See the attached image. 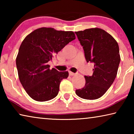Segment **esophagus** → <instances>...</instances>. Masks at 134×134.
<instances>
[{"mask_svg": "<svg viewBox=\"0 0 134 134\" xmlns=\"http://www.w3.org/2000/svg\"><path fill=\"white\" fill-rule=\"evenodd\" d=\"M69 75L70 76H74L75 75V73H74V72H72L71 71H69Z\"/></svg>", "mask_w": 134, "mask_h": 134, "instance_id": "obj_1", "label": "esophagus"}]
</instances>
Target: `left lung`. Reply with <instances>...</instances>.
<instances>
[{"label": "left lung", "mask_w": 134, "mask_h": 134, "mask_svg": "<svg viewBox=\"0 0 134 134\" xmlns=\"http://www.w3.org/2000/svg\"><path fill=\"white\" fill-rule=\"evenodd\" d=\"M87 63H93V73L86 76L85 86L76 90L81 98L99 99L105 93L117 75L121 57L118 42L112 35L98 28L75 32Z\"/></svg>", "instance_id": "1"}]
</instances>
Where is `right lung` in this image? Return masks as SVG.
Masks as SVG:
<instances>
[{
	"label": "right lung",
	"instance_id": "obj_1",
	"mask_svg": "<svg viewBox=\"0 0 134 134\" xmlns=\"http://www.w3.org/2000/svg\"><path fill=\"white\" fill-rule=\"evenodd\" d=\"M75 39L72 31L45 27L35 29L25 38L16 64L20 82L32 99L45 102L57 96L60 82L69 77V72L50 69L48 62Z\"/></svg>",
	"mask_w": 134,
	"mask_h": 134
}]
</instances>
